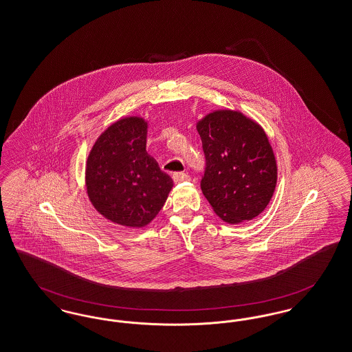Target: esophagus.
Masks as SVG:
<instances>
[{"instance_id":"esophagus-1","label":"esophagus","mask_w":352,"mask_h":352,"mask_svg":"<svg viewBox=\"0 0 352 352\" xmlns=\"http://www.w3.org/2000/svg\"><path fill=\"white\" fill-rule=\"evenodd\" d=\"M173 181L175 183L186 182V181H190V175L186 173H174Z\"/></svg>"}]
</instances>
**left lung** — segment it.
I'll use <instances>...</instances> for the list:
<instances>
[{"instance_id": "1", "label": "left lung", "mask_w": 352, "mask_h": 352, "mask_svg": "<svg viewBox=\"0 0 352 352\" xmlns=\"http://www.w3.org/2000/svg\"><path fill=\"white\" fill-rule=\"evenodd\" d=\"M206 170L200 187L229 224L253 220L274 195L278 168L263 128L243 113L219 110L197 122Z\"/></svg>"}]
</instances>
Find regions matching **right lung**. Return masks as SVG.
<instances>
[{
    "label": "right lung",
    "instance_id": "add662e5",
    "mask_svg": "<svg viewBox=\"0 0 352 352\" xmlns=\"http://www.w3.org/2000/svg\"><path fill=\"white\" fill-rule=\"evenodd\" d=\"M148 123L118 120L96 141L86 164V190L94 208L119 226L141 228L164 207L173 181L146 153Z\"/></svg>",
    "mask_w": 352,
    "mask_h": 352
}]
</instances>
